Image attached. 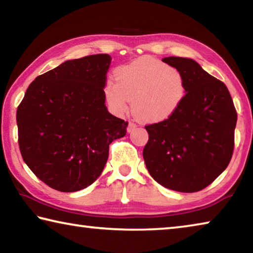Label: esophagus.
I'll return each mask as SVG.
<instances>
[{
	"instance_id": "obj_1",
	"label": "esophagus",
	"mask_w": 253,
	"mask_h": 253,
	"mask_svg": "<svg viewBox=\"0 0 253 253\" xmlns=\"http://www.w3.org/2000/svg\"><path fill=\"white\" fill-rule=\"evenodd\" d=\"M136 127H137L136 124H134V123H129V125H128V127H127V131H128V132H131L132 130H135V129H136Z\"/></svg>"
}]
</instances>
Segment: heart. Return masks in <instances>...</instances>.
I'll return each mask as SVG.
<instances>
[{
	"label": "heart",
	"mask_w": 253,
	"mask_h": 253,
	"mask_svg": "<svg viewBox=\"0 0 253 253\" xmlns=\"http://www.w3.org/2000/svg\"><path fill=\"white\" fill-rule=\"evenodd\" d=\"M116 80H108L104 95L110 109L132 111L145 123L164 122L176 113L186 96V83L181 71L154 58H142L117 69Z\"/></svg>",
	"instance_id": "1"
}]
</instances>
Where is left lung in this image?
<instances>
[{"label":"left lung","instance_id":"left-lung-1","mask_svg":"<svg viewBox=\"0 0 253 253\" xmlns=\"http://www.w3.org/2000/svg\"><path fill=\"white\" fill-rule=\"evenodd\" d=\"M163 62L182 72L186 96L172 117L145 126L143 157L151 176L169 190H203L228 168L238 115L222 81L193 59L169 57Z\"/></svg>","mask_w":253,"mask_h":253}]
</instances>
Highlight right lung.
<instances>
[{
    "label": "right lung",
    "mask_w": 253,
    "mask_h": 253,
    "mask_svg": "<svg viewBox=\"0 0 253 253\" xmlns=\"http://www.w3.org/2000/svg\"><path fill=\"white\" fill-rule=\"evenodd\" d=\"M110 63L109 54L67 60L37 77L18 107L21 155L54 190L91 185L105 168L110 143L126 135L128 123L105 105Z\"/></svg>",
    "instance_id": "obj_1"
}]
</instances>
